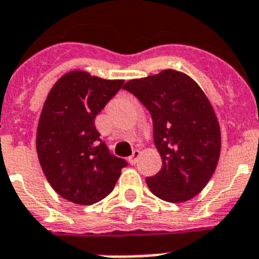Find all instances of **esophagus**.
<instances>
[{
  "label": "esophagus",
  "instance_id": "1",
  "mask_svg": "<svg viewBox=\"0 0 259 259\" xmlns=\"http://www.w3.org/2000/svg\"><path fill=\"white\" fill-rule=\"evenodd\" d=\"M139 156H140V151L139 149H135L134 153H132L130 157H128V161L132 164V165H135V164L138 163V159H139Z\"/></svg>",
  "mask_w": 259,
  "mask_h": 259
}]
</instances>
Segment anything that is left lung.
Masks as SVG:
<instances>
[{"instance_id":"1","label":"left lung","mask_w":259,"mask_h":259,"mask_svg":"<svg viewBox=\"0 0 259 259\" xmlns=\"http://www.w3.org/2000/svg\"><path fill=\"white\" fill-rule=\"evenodd\" d=\"M149 111L163 166L147 177L156 197L184 202L197 196L219 163L221 134L213 107L200 86L183 72L164 70L123 86Z\"/></svg>"}]
</instances>
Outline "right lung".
<instances>
[{"instance_id": "1", "label": "right lung", "mask_w": 259, "mask_h": 259, "mask_svg": "<svg viewBox=\"0 0 259 259\" xmlns=\"http://www.w3.org/2000/svg\"><path fill=\"white\" fill-rule=\"evenodd\" d=\"M124 80L72 71L55 83L40 112L37 152L45 176L59 196L93 205L114 191L124 159L110 152L95 117Z\"/></svg>"}]
</instances>
